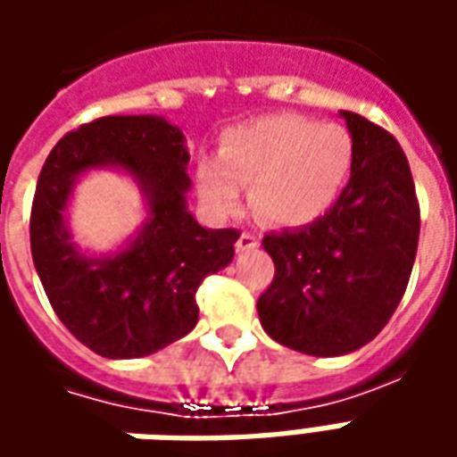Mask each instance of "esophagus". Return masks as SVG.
Segmentation results:
<instances>
[{
    "instance_id": "esophagus-1",
    "label": "esophagus",
    "mask_w": 457,
    "mask_h": 457,
    "mask_svg": "<svg viewBox=\"0 0 457 457\" xmlns=\"http://www.w3.org/2000/svg\"><path fill=\"white\" fill-rule=\"evenodd\" d=\"M254 247H259V237L254 235V232L245 229L237 239V252H249V249H254Z\"/></svg>"
}]
</instances>
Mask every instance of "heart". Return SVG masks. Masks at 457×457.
<instances>
[{"label": "heart", "instance_id": "b5f03b06", "mask_svg": "<svg viewBox=\"0 0 457 457\" xmlns=\"http://www.w3.org/2000/svg\"><path fill=\"white\" fill-rule=\"evenodd\" d=\"M353 134L336 121L271 114L222 137L218 161H203L198 188L215 212L239 205V186L252 183V205L274 225H306L340 195L353 170Z\"/></svg>", "mask_w": 457, "mask_h": 457}]
</instances>
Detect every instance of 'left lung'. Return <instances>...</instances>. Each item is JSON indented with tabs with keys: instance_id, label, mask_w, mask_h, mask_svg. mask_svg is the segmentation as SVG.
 <instances>
[{
	"instance_id": "8db88e82",
	"label": "left lung",
	"mask_w": 457,
	"mask_h": 457,
	"mask_svg": "<svg viewBox=\"0 0 457 457\" xmlns=\"http://www.w3.org/2000/svg\"><path fill=\"white\" fill-rule=\"evenodd\" d=\"M354 141L350 180L323 218L269 232L274 278L259 296L262 328L316 357L353 353L379 336L411 277L421 208L406 154L389 131L343 112Z\"/></svg>"
}]
</instances>
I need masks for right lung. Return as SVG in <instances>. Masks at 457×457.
Returning <instances> with one entry per match:
<instances>
[{
  "mask_svg": "<svg viewBox=\"0 0 457 457\" xmlns=\"http://www.w3.org/2000/svg\"><path fill=\"white\" fill-rule=\"evenodd\" d=\"M188 151L161 117H100L68 131L48 154L31 203V257L55 316L93 353L144 357L198 323V287L235 257L239 229H205L186 210ZM117 162L137 175L152 205L137 242L117 258L72 247L62 210L83 170Z\"/></svg>",
  "mask_w": 457,
  "mask_h": 457,
  "instance_id": "right-lung-1",
  "label": "right lung"
}]
</instances>
